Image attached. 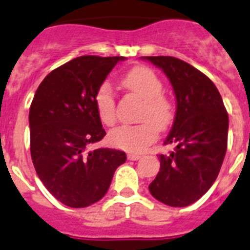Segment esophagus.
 Listing matches in <instances>:
<instances>
[{"label":"esophagus","instance_id":"esophagus-1","mask_svg":"<svg viewBox=\"0 0 250 250\" xmlns=\"http://www.w3.org/2000/svg\"><path fill=\"white\" fill-rule=\"evenodd\" d=\"M127 158H128L129 160H137L141 158V155H139V154H133V153H129L128 155H127Z\"/></svg>","mask_w":250,"mask_h":250}]
</instances>
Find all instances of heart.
Listing matches in <instances>:
<instances>
[{"instance_id":"1","label":"heart","mask_w":250,"mask_h":250,"mask_svg":"<svg viewBox=\"0 0 250 250\" xmlns=\"http://www.w3.org/2000/svg\"><path fill=\"white\" fill-rule=\"evenodd\" d=\"M122 84L144 101L139 115L140 125H121L110 132L109 141L118 149L141 153L158 137V131H166L174 121V106L163 95V82L147 66H135L122 79ZM95 107L105 125L117 122L115 97L109 83H103L95 92Z\"/></svg>"}]
</instances>
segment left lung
Returning <instances> with one entry per match:
<instances>
[{"label": "left lung", "instance_id": "left-lung-1", "mask_svg": "<svg viewBox=\"0 0 250 250\" xmlns=\"http://www.w3.org/2000/svg\"><path fill=\"white\" fill-rule=\"evenodd\" d=\"M168 77L177 109L164 144H176L160 154V169L150 194L171 207H188L202 198L220 173L227 149L229 114L222 97L206 74L172 56H146Z\"/></svg>", "mask_w": 250, "mask_h": 250}]
</instances>
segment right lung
Instances as JSON below:
<instances>
[{
	"label": "right lung",
	"instance_id": "add662e5",
	"mask_svg": "<svg viewBox=\"0 0 250 250\" xmlns=\"http://www.w3.org/2000/svg\"><path fill=\"white\" fill-rule=\"evenodd\" d=\"M123 56H79L54 69L38 86L29 110L30 155L38 177L59 202L84 208L106 194L125 151L90 144L106 135L95 92Z\"/></svg>",
	"mask_w": 250,
	"mask_h": 250
}]
</instances>
